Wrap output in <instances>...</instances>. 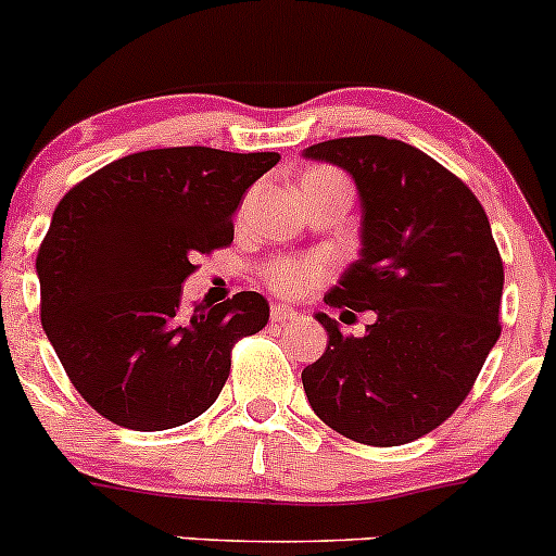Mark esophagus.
Here are the masks:
<instances>
[{"instance_id": "esophagus-1", "label": "esophagus", "mask_w": 556, "mask_h": 556, "mask_svg": "<svg viewBox=\"0 0 556 556\" xmlns=\"http://www.w3.org/2000/svg\"><path fill=\"white\" fill-rule=\"evenodd\" d=\"M295 317H299V309H293V306H285V304L271 306L274 323H290V319H295Z\"/></svg>"}]
</instances>
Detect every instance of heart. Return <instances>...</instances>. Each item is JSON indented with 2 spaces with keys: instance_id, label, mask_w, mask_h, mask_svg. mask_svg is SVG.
Returning <instances> with one entry per match:
<instances>
[{
  "instance_id": "heart-1",
  "label": "heart",
  "mask_w": 556,
  "mask_h": 556,
  "mask_svg": "<svg viewBox=\"0 0 556 556\" xmlns=\"http://www.w3.org/2000/svg\"><path fill=\"white\" fill-rule=\"evenodd\" d=\"M323 177H339L330 169H314L304 179H323ZM325 279V266L314 257H279V261L266 266V282L271 285L274 293L285 295V299H299V295L309 293Z\"/></svg>"
}]
</instances>
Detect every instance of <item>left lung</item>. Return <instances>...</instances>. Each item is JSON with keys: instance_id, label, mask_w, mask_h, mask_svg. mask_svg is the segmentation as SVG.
I'll use <instances>...</instances> for the list:
<instances>
[{"instance_id": "left-lung-1", "label": "left lung", "mask_w": 556, "mask_h": 556, "mask_svg": "<svg viewBox=\"0 0 556 556\" xmlns=\"http://www.w3.org/2000/svg\"><path fill=\"white\" fill-rule=\"evenodd\" d=\"M304 159L344 169L361 193V257L325 304L377 314L357 339L317 312L328 346L301 371L306 397L361 444L422 439L465 401L501 336L503 261L484 206L401 139H328Z\"/></svg>"}]
</instances>
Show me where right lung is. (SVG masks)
<instances>
[{
	"instance_id": "obj_1",
	"label": "right lung",
	"mask_w": 556,
	"mask_h": 556,
	"mask_svg": "<svg viewBox=\"0 0 556 556\" xmlns=\"http://www.w3.org/2000/svg\"><path fill=\"white\" fill-rule=\"evenodd\" d=\"M279 153L164 148L126 155L59 201L37 252L42 328L70 382L110 422L169 430L204 414L268 301L182 306L193 257L233 242V212Z\"/></svg>"
}]
</instances>
